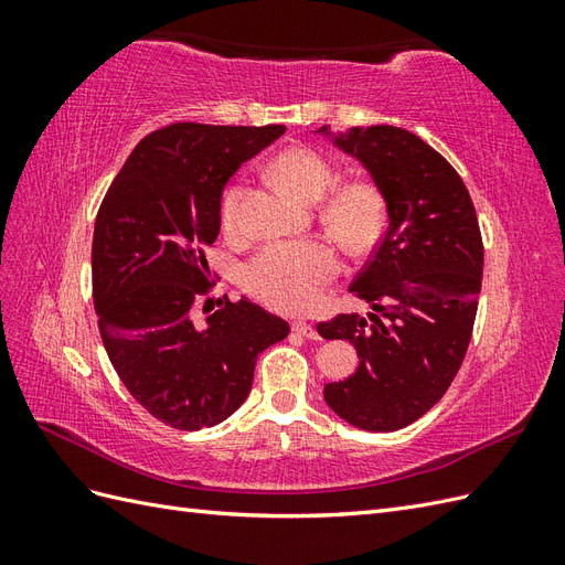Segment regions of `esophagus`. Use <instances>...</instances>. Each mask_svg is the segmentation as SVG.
Wrapping results in <instances>:
<instances>
[{"label":"esophagus","instance_id":"obj_1","mask_svg":"<svg viewBox=\"0 0 565 565\" xmlns=\"http://www.w3.org/2000/svg\"><path fill=\"white\" fill-rule=\"evenodd\" d=\"M292 330H295L297 334L306 337V339H320L318 330L313 328L311 322H306V320H292Z\"/></svg>","mask_w":565,"mask_h":565}]
</instances>
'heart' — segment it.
I'll list each match as a JSON object with an SVG mask.
<instances>
[{"mask_svg": "<svg viewBox=\"0 0 565 565\" xmlns=\"http://www.w3.org/2000/svg\"><path fill=\"white\" fill-rule=\"evenodd\" d=\"M273 174L289 193L303 202H320L328 195L337 174L332 164L311 148H289L273 162ZM245 198L237 183L224 198V226L235 228ZM322 221L351 249L372 245L384 221V204L377 188L351 181L334 188L322 207ZM339 273L337 252L322 241L268 245L243 268V285L254 297L282 311H309L320 301Z\"/></svg>", "mask_w": 565, "mask_h": 565, "instance_id": "b5f03b06", "label": "heart"}]
</instances>
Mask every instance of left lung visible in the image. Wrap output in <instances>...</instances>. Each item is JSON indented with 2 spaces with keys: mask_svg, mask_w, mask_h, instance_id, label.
Masks as SVG:
<instances>
[{
  "mask_svg": "<svg viewBox=\"0 0 565 565\" xmlns=\"http://www.w3.org/2000/svg\"><path fill=\"white\" fill-rule=\"evenodd\" d=\"M313 134L361 162L386 207V233L349 287L372 313L318 324L322 339L358 351L355 372L322 396L358 429L396 431L429 413L465 361L483 278L476 210L452 164L413 131Z\"/></svg>",
  "mask_w": 565,
  "mask_h": 565,
  "instance_id": "1",
  "label": "left lung"
}]
</instances>
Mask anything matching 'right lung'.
<instances>
[{"instance_id":"right-lung-1","label":"right lung","mask_w":565,"mask_h":565,"mask_svg":"<svg viewBox=\"0 0 565 565\" xmlns=\"http://www.w3.org/2000/svg\"><path fill=\"white\" fill-rule=\"evenodd\" d=\"M282 125L179 122L131 150L100 202L92 245L98 330L127 391L181 431L231 417L245 403L256 358L289 324L249 299L212 301L204 247L221 228V195Z\"/></svg>"}]
</instances>
